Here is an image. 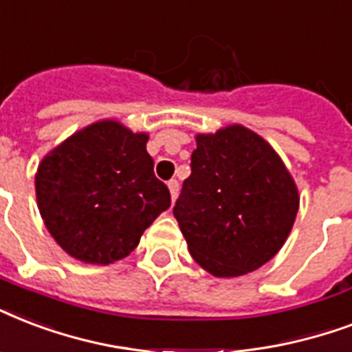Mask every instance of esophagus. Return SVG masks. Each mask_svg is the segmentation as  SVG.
<instances>
[{
	"label": "esophagus",
	"mask_w": 352,
	"mask_h": 352,
	"mask_svg": "<svg viewBox=\"0 0 352 352\" xmlns=\"http://www.w3.org/2000/svg\"><path fill=\"white\" fill-rule=\"evenodd\" d=\"M167 185H168V190H170V198H173V200H176V196H178V190H179L178 179H170Z\"/></svg>",
	"instance_id": "34e87169"
}]
</instances>
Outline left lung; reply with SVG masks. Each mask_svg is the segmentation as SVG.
Listing matches in <instances>:
<instances>
[{"label": "left lung", "instance_id": "left-lung-1", "mask_svg": "<svg viewBox=\"0 0 352 352\" xmlns=\"http://www.w3.org/2000/svg\"><path fill=\"white\" fill-rule=\"evenodd\" d=\"M298 207L296 184L274 148L235 124L196 138L173 213L196 263L217 277H235L279 252Z\"/></svg>", "mask_w": 352, "mask_h": 352}]
</instances>
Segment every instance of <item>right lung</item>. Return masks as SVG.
I'll use <instances>...</instances> for the list:
<instances>
[{
    "instance_id": "right-lung-1",
    "label": "right lung",
    "mask_w": 352,
    "mask_h": 352,
    "mask_svg": "<svg viewBox=\"0 0 352 352\" xmlns=\"http://www.w3.org/2000/svg\"><path fill=\"white\" fill-rule=\"evenodd\" d=\"M146 133L95 122L64 141L38 167V209L60 248L89 264L126 257L170 207L154 174Z\"/></svg>"
}]
</instances>
